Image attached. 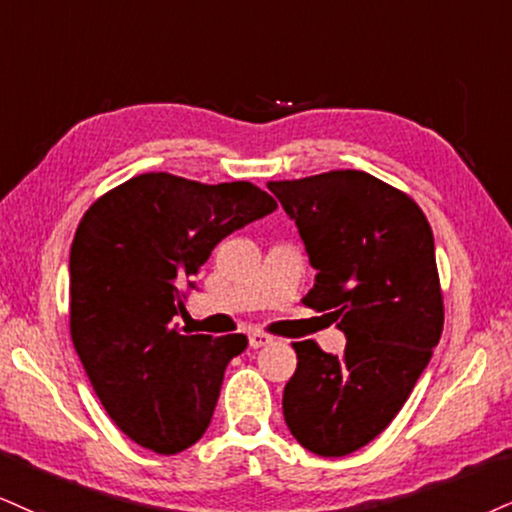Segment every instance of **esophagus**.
<instances>
[{
	"label": "esophagus",
	"mask_w": 512,
	"mask_h": 512,
	"mask_svg": "<svg viewBox=\"0 0 512 512\" xmlns=\"http://www.w3.org/2000/svg\"><path fill=\"white\" fill-rule=\"evenodd\" d=\"M270 342H273V337L266 332H251L249 334V346L251 349H261V346H268Z\"/></svg>",
	"instance_id": "34e87169"
}]
</instances>
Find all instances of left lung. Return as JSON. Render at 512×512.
I'll use <instances>...</instances> for the list:
<instances>
[{
	"label": "left lung",
	"mask_w": 512,
	"mask_h": 512,
	"mask_svg": "<svg viewBox=\"0 0 512 512\" xmlns=\"http://www.w3.org/2000/svg\"><path fill=\"white\" fill-rule=\"evenodd\" d=\"M299 227L315 268L304 296L346 334L342 356L294 342L296 372L282 396L294 439L325 458L349 456L380 434L413 391L444 330L432 227L401 189L363 170L268 182Z\"/></svg>",
	"instance_id": "left-lung-1"
}]
</instances>
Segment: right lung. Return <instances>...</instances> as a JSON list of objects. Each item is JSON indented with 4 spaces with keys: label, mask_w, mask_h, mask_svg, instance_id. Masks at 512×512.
Listing matches in <instances>:
<instances>
[{
    "label": "right lung",
    "mask_w": 512,
    "mask_h": 512,
    "mask_svg": "<svg viewBox=\"0 0 512 512\" xmlns=\"http://www.w3.org/2000/svg\"><path fill=\"white\" fill-rule=\"evenodd\" d=\"M277 208L251 182L142 173L82 216L71 244V339L109 418L163 456L201 439L244 334L173 323L220 239Z\"/></svg>",
    "instance_id": "1"
}]
</instances>
